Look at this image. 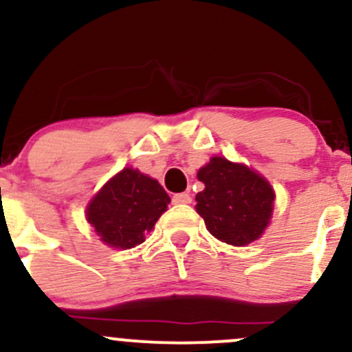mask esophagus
Here are the masks:
<instances>
[{"label": "esophagus", "instance_id": "obj_1", "mask_svg": "<svg viewBox=\"0 0 352 352\" xmlns=\"http://www.w3.org/2000/svg\"><path fill=\"white\" fill-rule=\"evenodd\" d=\"M172 201L175 205H185L192 201V197H190L188 193H175V195L172 197Z\"/></svg>", "mask_w": 352, "mask_h": 352}]
</instances>
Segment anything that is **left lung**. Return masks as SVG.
<instances>
[{"instance_id": "left-lung-1", "label": "left lung", "mask_w": 352, "mask_h": 352, "mask_svg": "<svg viewBox=\"0 0 352 352\" xmlns=\"http://www.w3.org/2000/svg\"><path fill=\"white\" fill-rule=\"evenodd\" d=\"M205 188L195 210L220 241L245 246L258 240L273 215L274 190L260 173L225 157H212L197 173Z\"/></svg>"}]
</instances>
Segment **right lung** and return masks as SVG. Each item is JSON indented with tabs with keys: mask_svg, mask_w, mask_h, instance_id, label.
I'll use <instances>...</instances> for the list:
<instances>
[{
	"mask_svg": "<svg viewBox=\"0 0 352 352\" xmlns=\"http://www.w3.org/2000/svg\"><path fill=\"white\" fill-rule=\"evenodd\" d=\"M170 197L152 177L127 167L116 173L89 201L86 217L107 246L129 250L144 243L167 210Z\"/></svg>",
	"mask_w": 352,
	"mask_h": 352,
	"instance_id": "add662e5",
	"label": "right lung"
}]
</instances>
